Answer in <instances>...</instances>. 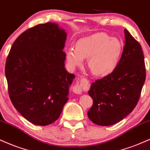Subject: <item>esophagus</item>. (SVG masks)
Here are the masks:
<instances>
[{
    "instance_id": "1",
    "label": "esophagus",
    "mask_w": 150,
    "mask_h": 150,
    "mask_svg": "<svg viewBox=\"0 0 150 150\" xmlns=\"http://www.w3.org/2000/svg\"><path fill=\"white\" fill-rule=\"evenodd\" d=\"M73 92L75 94H77V95H80V94L82 93V88H81V84H79V83L77 84H76L73 87Z\"/></svg>"
}]
</instances>
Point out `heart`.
Segmentation results:
<instances>
[{
  "label": "heart",
  "mask_w": 150,
  "mask_h": 150,
  "mask_svg": "<svg viewBox=\"0 0 150 150\" xmlns=\"http://www.w3.org/2000/svg\"><path fill=\"white\" fill-rule=\"evenodd\" d=\"M122 49L118 39L99 33L79 40L75 49L67 50L66 60L75 67L82 65L84 58H88V65L92 73L97 76H106L115 70Z\"/></svg>",
  "instance_id": "1"
}]
</instances>
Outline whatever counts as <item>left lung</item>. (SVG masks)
Listing matches in <instances>:
<instances>
[{
    "label": "left lung",
    "instance_id": "obj_1",
    "mask_svg": "<svg viewBox=\"0 0 150 150\" xmlns=\"http://www.w3.org/2000/svg\"><path fill=\"white\" fill-rule=\"evenodd\" d=\"M125 47L112 73L92 83L88 94L93 105L88 115L92 122L110 126L119 122L134 110L145 81L141 46L125 29Z\"/></svg>",
    "mask_w": 150,
    "mask_h": 150
}]
</instances>
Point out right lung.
Listing matches in <instances>:
<instances>
[{
  "instance_id": "right-lung-1",
  "label": "right lung",
  "mask_w": 150,
  "mask_h": 150,
  "mask_svg": "<svg viewBox=\"0 0 150 150\" xmlns=\"http://www.w3.org/2000/svg\"><path fill=\"white\" fill-rule=\"evenodd\" d=\"M67 33L57 23L39 24L12 44L5 63L9 96L30 122L47 126L60 117L75 75L65 69Z\"/></svg>"
}]
</instances>
